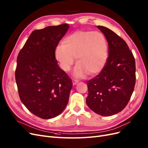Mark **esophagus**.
Wrapping results in <instances>:
<instances>
[{
    "instance_id": "34e87169",
    "label": "esophagus",
    "mask_w": 148,
    "mask_h": 148,
    "mask_svg": "<svg viewBox=\"0 0 148 148\" xmlns=\"http://www.w3.org/2000/svg\"><path fill=\"white\" fill-rule=\"evenodd\" d=\"M77 83H78V80H75V79L73 80V85H75Z\"/></svg>"
}]
</instances>
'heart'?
Returning a JSON list of instances; mask_svg holds the SVG:
<instances>
[{
  "label": "heart",
  "mask_w": 148,
  "mask_h": 148,
  "mask_svg": "<svg viewBox=\"0 0 148 148\" xmlns=\"http://www.w3.org/2000/svg\"><path fill=\"white\" fill-rule=\"evenodd\" d=\"M108 55L107 41L101 32L77 30L66 36L62 45L55 49V58L60 68L68 72L76 58L74 77L95 75L104 68Z\"/></svg>",
  "instance_id": "b5f03b06"
}]
</instances>
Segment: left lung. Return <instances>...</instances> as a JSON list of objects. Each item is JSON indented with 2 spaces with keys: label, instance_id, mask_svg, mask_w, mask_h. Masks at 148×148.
<instances>
[{
  "label": "left lung",
  "instance_id": "left-lung-1",
  "mask_svg": "<svg viewBox=\"0 0 148 148\" xmlns=\"http://www.w3.org/2000/svg\"><path fill=\"white\" fill-rule=\"evenodd\" d=\"M97 27L106 38L108 57L99 74L87 82L86 102L96 113L108 116L122 111L130 99L135 84V62L121 37L106 27Z\"/></svg>",
  "mask_w": 148,
  "mask_h": 148
}]
</instances>
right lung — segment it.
<instances>
[{
	"mask_svg": "<svg viewBox=\"0 0 148 148\" xmlns=\"http://www.w3.org/2000/svg\"><path fill=\"white\" fill-rule=\"evenodd\" d=\"M69 24L32 32L17 58L15 79L21 102L35 115L51 119L66 107L73 82L59 67L55 49Z\"/></svg>",
	"mask_w": 148,
	"mask_h": 148,
	"instance_id": "obj_1",
	"label": "right lung"
}]
</instances>
